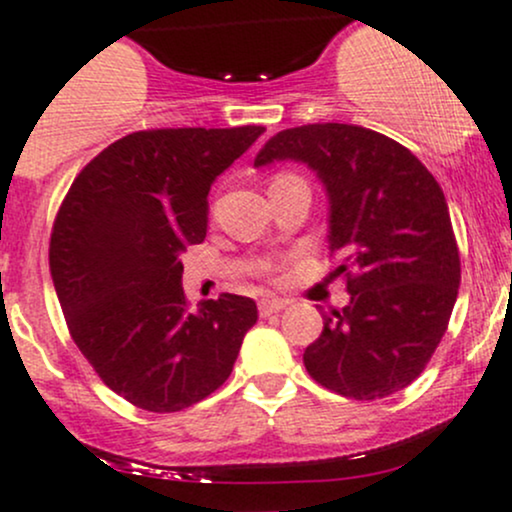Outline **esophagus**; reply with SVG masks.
I'll use <instances>...</instances> for the list:
<instances>
[{"label": "esophagus", "mask_w": 512, "mask_h": 512, "mask_svg": "<svg viewBox=\"0 0 512 512\" xmlns=\"http://www.w3.org/2000/svg\"><path fill=\"white\" fill-rule=\"evenodd\" d=\"M288 305H290V300H285V298H261L258 300V315L271 317L273 312L285 310Z\"/></svg>", "instance_id": "obj_1"}]
</instances>
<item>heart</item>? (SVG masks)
<instances>
[{
    "instance_id": "heart-1",
    "label": "heart",
    "mask_w": 512,
    "mask_h": 512,
    "mask_svg": "<svg viewBox=\"0 0 512 512\" xmlns=\"http://www.w3.org/2000/svg\"><path fill=\"white\" fill-rule=\"evenodd\" d=\"M280 175H290V173H280ZM280 175H276V178H280Z\"/></svg>"
}]
</instances>
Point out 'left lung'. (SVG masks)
Instances as JSON below:
<instances>
[{
  "label": "left lung",
  "mask_w": 512,
  "mask_h": 512,
  "mask_svg": "<svg viewBox=\"0 0 512 512\" xmlns=\"http://www.w3.org/2000/svg\"><path fill=\"white\" fill-rule=\"evenodd\" d=\"M307 163L329 195L332 276L351 302L324 315L307 373L332 393L378 400L410 386L447 332L459 293V246L434 175L398 141L354 124L278 131L254 166Z\"/></svg>",
  "instance_id": "obj_1"
}]
</instances>
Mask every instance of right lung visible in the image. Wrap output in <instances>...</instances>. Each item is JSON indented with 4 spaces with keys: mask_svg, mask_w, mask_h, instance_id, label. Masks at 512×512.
Instances as JSON below:
<instances>
[{
    "mask_svg": "<svg viewBox=\"0 0 512 512\" xmlns=\"http://www.w3.org/2000/svg\"><path fill=\"white\" fill-rule=\"evenodd\" d=\"M263 126L134 131L97 153L60 202L51 276L65 324L107 388L178 412L232 373L256 302L222 293L190 310L180 254L207 236V195Z\"/></svg>",
    "mask_w": 512,
    "mask_h": 512,
    "instance_id": "add662e5",
    "label": "right lung"
}]
</instances>
